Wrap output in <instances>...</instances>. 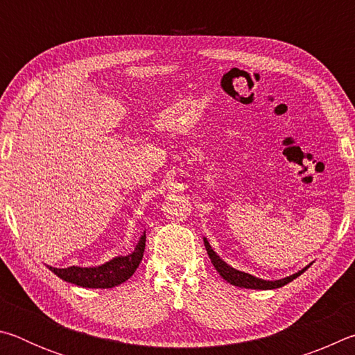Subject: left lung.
Instances as JSON below:
<instances>
[{
	"label": "left lung",
	"instance_id": "1",
	"mask_svg": "<svg viewBox=\"0 0 355 355\" xmlns=\"http://www.w3.org/2000/svg\"><path fill=\"white\" fill-rule=\"evenodd\" d=\"M203 243H205V249L208 252L209 260H211L213 266L216 268V271L220 274V277H224L228 284L239 286V288H250V290H274V288H280L286 284H290L291 280L299 277L300 274L305 272L310 268V264H309V266L300 269L299 272L290 275V277L280 279V280H263V279L255 277V275H250L248 272L238 271V269L228 266V264L222 260V258H219V255L213 250L211 245H209V243L207 241V238H203Z\"/></svg>",
	"mask_w": 355,
	"mask_h": 355
}]
</instances>
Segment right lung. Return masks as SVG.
I'll list each match as a JSON object with an SVG mask.
<instances>
[{
  "label": "right lung",
  "instance_id": "right-lung-1",
  "mask_svg": "<svg viewBox=\"0 0 355 355\" xmlns=\"http://www.w3.org/2000/svg\"><path fill=\"white\" fill-rule=\"evenodd\" d=\"M146 249V232L142 233L139 243L136 244L135 250L127 257H116L112 260L106 261L101 266L95 268H53L48 266L51 272H55L59 279H62L69 284H75L83 288H112L123 282H127L139 266Z\"/></svg>",
  "mask_w": 355,
  "mask_h": 355
}]
</instances>
